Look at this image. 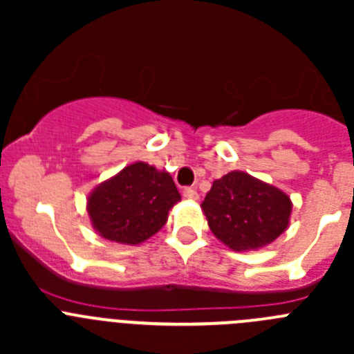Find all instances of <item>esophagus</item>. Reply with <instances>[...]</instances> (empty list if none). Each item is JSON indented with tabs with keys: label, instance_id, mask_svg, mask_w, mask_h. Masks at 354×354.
Returning <instances> with one entry per match:
<instances>
[{
	"label": "esophagus",
	"instance_id": "1",
	"mask_svg": "<svg viewBox=\"0 0 354 354\" xmlns=\"http://www.w3.org/2000/svg\"><path fill=\"white\" fill-rule=\"evenodd\" d=\"M183 195H184V198L192 200V202H196V200H198V192H196V189H193V187H184Z\"/></svg>",
	"mask_w": 354,
	"mask_h": 354
}]
</instances>
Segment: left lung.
<instances>
[{
	"mask_svg": "<svg viewBox=\"0 0 354 354\" xmlns=\"http://www.w3.org/2000/svg\"><path fill=\"white\" fill-rule=\"evenodd\" d=\"M200 207L216 239L234 252L271 245L286 232L292 214L286 192L241 170L216 179Z\"/></svg>",
	"mask_w": 354,
	"mask_h": 354,
	"instance_id": "obj_1",
	"label": "left lung"
}]
</instances>
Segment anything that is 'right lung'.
Wrapping results in <instances>:
<instances>
[{"label":"right lung","mask_w":354,"mask_h":354,"mask_svg":"<svg viewBox=\"0 0 354 354\" xmlns=\"http://www.w3.org/2000/svg\"><path fill=\"white\" fill-rule=\"evenodd\" d=\"M180 195L171 175L145 161L102 180L86 198L90 223L104 239L136 246L159 232Z\"/></svg>","instance_id":"1"}]
</instances>
